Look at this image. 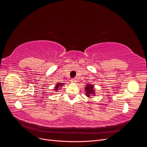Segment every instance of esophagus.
<instances>
[{
    "label": "esophagus",
    "mask_w": 147,
    "mask_h": 147,
    "mask_svg": "<svg viewBox=\"0 0 147 147\" xmlns=\"http://www.w3.org/2000/svg\"><path fill=\"white\" fill-rule=\"evenodd\" d=\"M70 81H71V82H72V83H76L77 82V80L75 79H74V78H73V79H71L70 80Z\"/></svg>",
    "instance_id": "34e87169"
}]
</instances>
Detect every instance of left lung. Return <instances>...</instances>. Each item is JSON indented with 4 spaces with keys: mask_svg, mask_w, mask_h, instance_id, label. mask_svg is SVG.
<instances>
[{
    "mask_svg": "<svg viewBox=\"0 0 147 147\" xmlns=\"http://www.w3.org/2000/svg\"><path fill=\"white\" fill-rule=\"evenodd\" d=\"M94 86L91 84H86V87L84 88L86 92V96L87 97H90L91 95H95V91L94 90Z\"/></svg>",
    "mask_w": 147,
    "mask_h": 147,
    "instance_id": "1",
    "label": "left lung"
}]
</instances>
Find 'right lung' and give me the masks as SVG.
<instances>
[{
    "label": "right lung",
    "mask_w": 147,
    "mask_h": 147,
    "mask_svg": "<svg viewBox=\"0 0 147 147\" xmlns=\"http://www.w3.org/2000/svg\"><path fill=\"white\" fill-rule=\"evenodd\" d=\"M64 83H57L56 84V86L55 87V91H58V90H59V89H61V88L63 86V85L64 84Z\"/></svg>",
    "instance_id": "1"
}]
</instances>
